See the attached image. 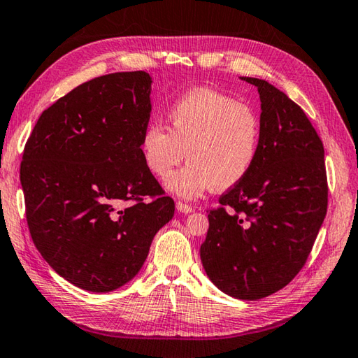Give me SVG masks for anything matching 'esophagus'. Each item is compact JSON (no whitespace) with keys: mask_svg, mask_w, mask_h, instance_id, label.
I'll return each instance as SVG.
<instances>
[{"mask_svg":"<svg viewBox=\"0 0 358 358\" xmlns=\"http://www.w3.org/2000/svg\"><path fill=\"white\" fill-rule=\"evenodd\" d=\"M176 208H178L179 212H182V213L193 212V207L192 206H188V204H185V202H180V201L176 202Z\"/></svg>","mask_w":358,"mask_h":358,"instance_id":"34e87169","label":"esophagus"}]
</instances>
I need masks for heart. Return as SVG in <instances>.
I'll return each mask as SVG.
<instances>
[{
  "label": "heart",
  "instance_id": "heart-1",
  "mask_svg": "<svg viewBox=\"0 0 358 358\" xmlns=\"http://www.w3.org/2000/svg\"><path fill=\"white\" fill-rule=\"evenodd\" d=\"M168 127L152 121L141 132L138 151L152 176L166 179L187 156L190 162L166 187L196 199L210 187L227 190L252 171L262 150L257 110L212 89H194L166 110Z\"/></svg>",
  "mask_w": 358,
  "mask_h": 358
}]
</instances>
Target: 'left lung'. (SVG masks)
Returning a JSON list of instances; mask_svg holds the SVG:
<instances>
[{
  "mask_svg": "<svg viewBox=\"0 0 358 358\" xmlns=\"http://www.w3.org/2000/svg\"><path fill=\"white\" fill-rule=\"evenodd\" d=\"M241 79L260 95V156L208 213L199 252L221 292L254 301L279 292L306 265L329 188L324 146L304 110L266 80Z\"/></svg>",
  "mask_w": 358,
  "mask_h": 358,
  "instance_id": "left-lung-1",
  "label": "left lung"
}]
</instances>
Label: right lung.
<instances>
[{"instance_id": "obj_1", "label": "right lung", "mask_w": 358, "mask_h": 358, "mask_svg": "<svg viewBox=\"0 0 358 358\" xmlns=\"http://www.w3.org/2000/svg\"><path fill=\"white\" fill-rule=\"evenodd\" d=\"M151 83L146 71L87 80L43 110L24 145L20 180L34 245L87 292L129 282L174 215L138 151Z\"/></svg>"}]
</instances>
